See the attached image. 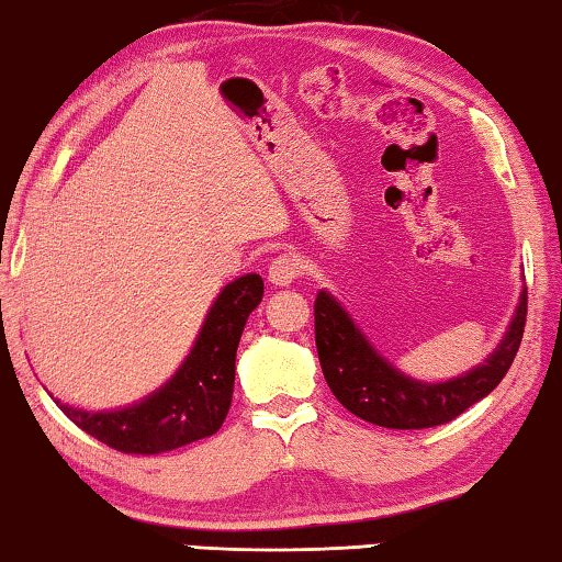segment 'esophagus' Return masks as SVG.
Segmentation results:
<instances>
[{
  "label": "esophagus",
  "instance_id": "obj_1",
  "mask_svg": "<svg viewBox=\"0 0 562 562\" xmlns=\"http://www.w3.org/2000/svg\"><path fill=\"white\" fill-rule=\"evenodd\" d=\"M296 276H299L296 263H294V258H289V256L273 258L271 268H268V281H271L273 286H279V289L291 286Z\"/></svg>",
  "mask_w": 562,
  "mask_h": 562
}]
</instances>
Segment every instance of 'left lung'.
Wrapping results in <instances>:
<instances>
[{
    "label": "left lung",
    "mask_w": 562,
    "mask_h": 562,
    "mask_svg": "<svg viewBox=\"0 0 562 562\" xmlns=\"http://www.w3.org/2000/svg\"><path fill=\"white\" fill-rule=\"evenodd\" d=\"M525 316L527 291L522 289L507 331L484 362L459 378L423 382L387 362L347 308L329 291H319L314 301L316 352L329 390L357 418L397 430L430 428L461 416L499 385L522 341Z\"/></svg>",
    "instance_id": "obj_1"
}]
</instances>
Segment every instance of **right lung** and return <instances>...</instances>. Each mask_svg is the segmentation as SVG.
<instances>
[{"label":"right lung","instance_id":"add662e5","mask_svg":"<svg viewBox=\"0 0 562 562\" xmlns=\"http://www.w3.org/2000/svg\"><path fill=\"white\" fill-rule=\"evenodd\" d=\"M263 299L258 273L227 283L210 306L180 370L139 403L113 411H86L53 397L88 436L124 453H165L221 430L231 411L235 352L248 316Z\"/></svg>","mask_w":562,"mask_h":562}]
</instances>
